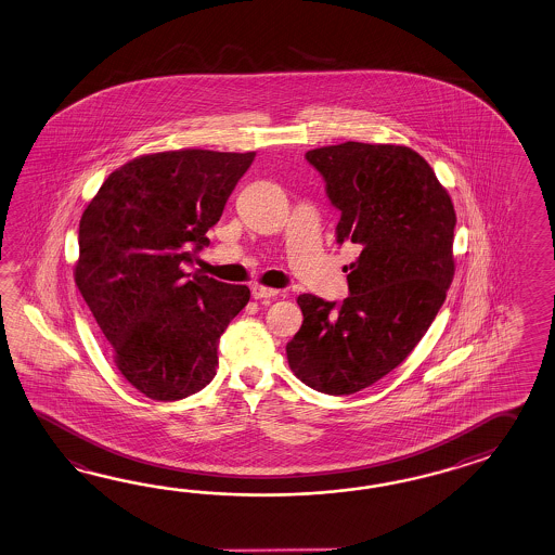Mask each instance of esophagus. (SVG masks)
<instances>
[{"label":"esophagus","instance_id":"1","mask_svg":"<svg viewBox=\"0 0 555 555\" xmlns=\"http://www.w3.org/2000/svg\"><path fill=\"white\" fill-rule=\"evenodd\" d=\"M251 294H254V298L256 299L275 298V296H280V289L266 287V285H254V287H251Z\"/></svg>","mask_w":555,"mask_h":555}]
</instances>
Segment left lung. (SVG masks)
Wrapping results in <instances>:
<instances>
[{
	"label": "left lung",
	"mask_w": 555,
	"mask_h": 555,
	"mask_svg": "<svg viewBox=\"0 0 555 555\" xmlns=\"http://www.w3.org/2000/svg\"><path fill=\"white\" fill-rule=\"evenodd\" d=\"M340 209L338 243L358 245L350 296L301 294L289 369L318 392L354 395L411 354L455 275L456 215L425 158L400 144H332L306 153Z\"/></svg>",
	"instance_id": "left-lung-1"
}]
</instances>
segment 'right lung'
<instances>
[{
    "mask_svg": "<svg viewBox=\"0 0 555 555\" xmlns=\"http://www.w3.org/2000/svg\"><path fill=\"white\" fill-rule=\"evenodd\" d=\"M256 153L201 149L132 158L80 219L74 280L114 364L144 397L179 400L217 372V344L247 285L186 273Z\"/></svg>",
    "mask_w": 555,
    "mask_h": 555,
    "instance_id": "obj_1",
    "label": "right lung"
}]
</instances>
